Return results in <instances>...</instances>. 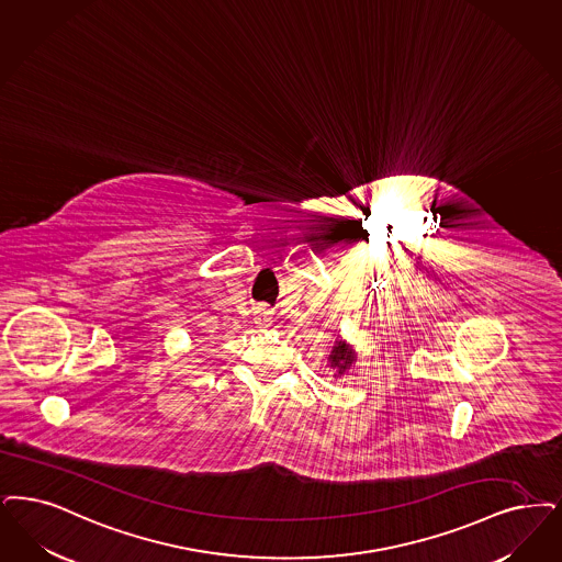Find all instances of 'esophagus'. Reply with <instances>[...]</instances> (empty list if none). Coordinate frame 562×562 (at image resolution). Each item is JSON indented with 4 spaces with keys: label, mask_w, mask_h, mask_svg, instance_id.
I'll list each match as a JSON object with an SVG mask.
<instances>
[{
    "label": "esophagus",
    "mask_w": 562,
    "mask_h": 562,
    "mask_svg": "<svg viewBox=\"0 0 562 562\" xmlns=\"http://www.w3.org/2000/svg\"><path fill=\"white\" fill-rule=\"evenodd\" d=\"M252 319H255V324H257V326H268L271 319L270 310H266V307H259V310L255 312V317H252Z\"/></svg>",
    "instance_id": "34e87169"
}]
</instances>
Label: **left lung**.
<instances>
[{
  "label": "left lung",
  "instance_id": "left-lung-1",
  "mask_svg": "<svg viewBox=\"0 0 562 562\" xmlns=\"http://www.w3.org/2000/svg\"><path fill=\"white\" fill-rule=\"evenodd\" d=\"M330 368H335L337 370V374L335 376H342L351 366H353V361H356V351H353V347L351 345H347L345 340H335V347H333V351H330Z\"/></svg>",
  "mask_w": 562,
  "mask_h": 562
}]
</instances>
